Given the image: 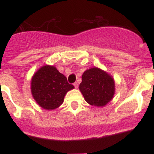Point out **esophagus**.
<instances>
[{"label": "esophagus", "instance_id": "34e87169", "mask_svg": "<svg viewBox=\"0 0 154 154\" xmlns=\"http://www.w3.org/2000/svg\"><path fill=\"white\" fill-rule=\"evenodd\" d=\"M74 86H75V88H78V83L75 82L74 83Z\"/></svg>", "mask_w": 154, "mask_h": 154}]
</instances>
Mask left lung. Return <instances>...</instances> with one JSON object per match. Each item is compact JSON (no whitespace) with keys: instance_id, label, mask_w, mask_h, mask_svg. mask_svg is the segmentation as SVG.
Masks as SVG:
<instances>
[{"instance_id":"1","label":"left lung","mask_w":154,"mask_h":154,"mask_svg":"<svg viewBox=\"0 0 154 154\" xmlns=\"http://www.w3.org/2000/svg\"><path fill=\"white\" fill-rule=\"evenodd\" d=\"M79 91L87 103L94 106H104L114 97L115 84L107 72L93 67L82 74Z\"/></svg>"}]
</instances>
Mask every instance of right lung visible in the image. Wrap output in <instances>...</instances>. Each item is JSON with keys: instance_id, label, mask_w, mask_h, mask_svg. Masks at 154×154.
<instances>
[{"instance_id": "right-lung-1", "label": "right lung", "mask_w": 154, "mask_h": 154, "mask_svg": "<svg viewBox=\"0 0 154 154\" xmlns=\"http://www.w3.org/2000/svg\"><path fill=\"white\" fill-rule=\"evenodd\" d=\"M74 88L69 84L64 75L50 65L40 67L31 81L33 98L40 106L46 110H54L59 107L67 92Z\"/></svg>"}]
</instances>
